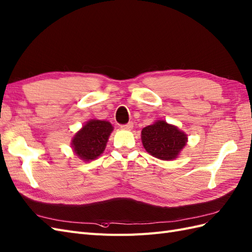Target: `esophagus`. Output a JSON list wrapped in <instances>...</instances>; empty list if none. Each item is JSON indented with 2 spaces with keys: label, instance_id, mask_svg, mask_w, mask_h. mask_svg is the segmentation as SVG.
I'll return each instance as SVG.
<instances>
[{
  "label": "esophagus",
  "instance_id": "esophagus-1",
  "mask_svg": "<svg viewBox=\"0 0 252 252\" xmlns=\"http://www.w3.org/2000/svg\"><path fill=\"white\" fill-rule=\"evenodd\" d=\"M120 127L122 128V130H131V128L133 127V122H127V124L126 125H121Z\"/></svg>",
  "mask_w": 252,
  "mask_h": 252
}]
</instances>
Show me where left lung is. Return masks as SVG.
I'll use <instances>...</instances> for the list:
<instances>
[{"mask_svg":"<svg viewBox=\"0 0 252 252\" xmlns=\"http://www.w3.org/2000/svg\"><path fill=\"white\" fill-rule=\"evenodd\" d=\"M141 140L148 153L162 160H171L186 146L187 135L176 126L159 120L142 128Z\"/></svg>","mask_w":252,"mask_h":252,"instance_id":"obj_1","label":"left lung"}]
</instances>
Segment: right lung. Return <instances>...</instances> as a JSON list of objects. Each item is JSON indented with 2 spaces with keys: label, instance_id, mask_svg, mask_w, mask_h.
Returning a JSON list of instances; mask_svg holds the SVG:
<instances>
[{
  "label": "right lung",
  "instance_id": "right-lung-1",
  "mask_svg": "<svg viewBox=\"0 0 252 252\" xmlns=\"http://www.w3.org/2000/svg\"><path fill=\"white\" fill-rule=\"evenodd\" d=\"M113 126L104 120H91L73 138V149L78 157L89 161L103 153Z\"/></svg>",
  "mask_w": 252,
  "mask_h": 252
}]
</instances>
